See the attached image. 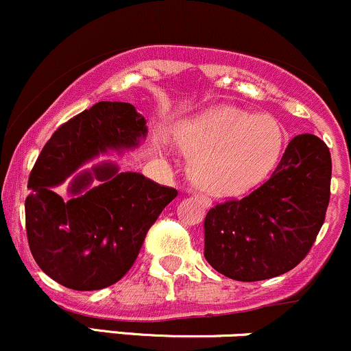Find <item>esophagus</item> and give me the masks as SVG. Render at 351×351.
<instances>
[{
	"instance_id": "obj_1",
	"label": "esophagus",
	"mask_w": 351,
	"mask_h": 351,
	"mask_svg": "<svg viewBox=\"0 0 351 351\" xmlns=\"http://www.w3.org/2000/svg\"><path fill=\"white\" fill-rule=\"evenodd\" d=\"M196 198H198V199L201 201V203H203L204 208L211 206V199H209L208 196H204V195H201V193H198V195H196Z\"/></svg>"
}]
</instances>
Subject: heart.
Returning <instances> with one entry per match:
<instances>
[{"mask_svg": "<svg viewBox=\"0 0 351 351\" xmlns=\"http://www.w3.org/2000/svg\"><path fill=\"white\" fill-rule=\"evenodd\" d=\"M175 140L193 156L191 178L199 188L215 196H237L276 168L285 132L271 115L219 106L181 122Z\"/></svg>", "mask_w": 351, "mask_h": 351, "instance_id": "b5f03b06", "label": "heart"}]
</instances>
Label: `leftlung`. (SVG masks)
<instances>
[{
  "mask_svg": "<svg viewBox=\"0 0 351 351\" xmlns=\"http://www.w3.org/2000/svg\"><path fill=\"white\" fill-rule=\"evenodd\" d=\"M330 180L327 145L312 134L293 136L263 186L209 209L204 219L209 265L239 282L291 271L307 256L324 224Z\"/></svg>",
  "mask_w": 351,
  "mask_h": 351,
  "instance_id": "1",
  "label": "left lung"
}]
</instances>
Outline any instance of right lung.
<instances>
[{
    "label": "right lung",
    "mask_w": 351,
    "mask_h": 351,
    "mask_svg": "<svg viewBox=\"0 0 351 351\" xmlns=\"http://www.w3.org/2000/svg\"><path fill=\"white\" fill-rule=\"evenodd\" d=\"M147 120L127 102H99L60 125L29 175L26 232L44 274L72 291H99L135 263L148 229L178 195L114 162L82 165L108 152L134 150ZM73 176L69 199L55 186Z\"/></svg>",
    "instance_id": "add662e5"
}]
</instances>
